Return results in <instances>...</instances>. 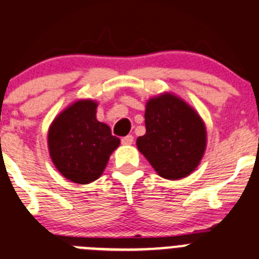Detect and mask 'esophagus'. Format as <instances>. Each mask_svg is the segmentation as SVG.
<instances>
[{
    "label": "esophagus",
    "instance_id": "34e87169",
    "mask_svg": "<svg viewBox=\"0 0 259 259\" xmlns=\"http://www.w3.org/2000/svg\"><path fill=\"white\" fill-rule=\"evenodd\" d=\"M133 142H134V137L133 135H126V137H124L121 139V143L124 146H130V144H133Z\"/></svg>",
    "mask_w": 259,
    "mask_h": 259
}]
</instances>
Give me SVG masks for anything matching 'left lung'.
Returning <instances> with one entry per match:
<instances>
[{
  "instance_id": "obj_1",
  "label": "left lung",
  "mask_w": 259,
  "mask_h": 259,
  "mask_svg": "<svg viewBox=\"0 0 259 259\" xmlns=\"http://www.w3.org/2000/svg\"><path fill=\"white\" fill-rule=\"evenodd\" d=\"M146 134L137 147L163 179L179 180L197 168L206 151L207 133L200 116L171 93L153 97L146 105Z\"/></svg>"
}]
</instances>
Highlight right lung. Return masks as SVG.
Returning a JSON list of instances; mask_svg holds the SVG:
<instances>
[{"label":"right lung","instance_id":"right-lung-1","mask_svg":"<svg viewBox=\"0 0 259 259\" xmlns=\"http://www.w3.org/2000/svg\"><path fill=\"white\" fill-rule=\"evenodd\" d=\"M97 102L80 100L62 111L48 130V151L62 176L89 184L102 175L120 139L97 120Z\"/></svg>","mask_w":259,"mask_h":259}]
</instances>
